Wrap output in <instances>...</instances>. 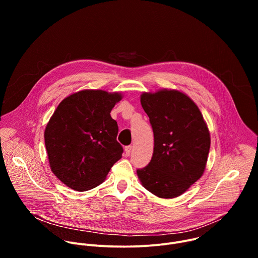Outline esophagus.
Returning <instances> with one entry per match:
<instances>
[{
    "label": "esophagus",
    "mask_w": 258,
    "mask_h": 258,
    "mask_svg": "<svg viewBox=\"0 0 258 258\" xmlns=\"http://www.w3.org/2000/svg\"><path fill=\"white\" fill-rule=\"evenodd\" d=\"M132 146H126L124 148V153H125V156H130L131 155V152H132Z\"/></svg>",
    "instance_id": "obj_1"
}]
</instances>
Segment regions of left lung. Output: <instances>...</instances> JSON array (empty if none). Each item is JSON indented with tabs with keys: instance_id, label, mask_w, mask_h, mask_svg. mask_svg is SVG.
Returning <instances> with one entry per match:
<instances>
[{
	"instance_id": "left-lung-1",
	"label": "left lung",
	"mask_w": 258,
	"mask_h": 258,
	"mask_svg": "<svg viewBox=\"0 0 258 258\" xmlns=\"http://www.w3.org/2000/svg\"><path fill=\"white\" fill-rule=\"evenodd\" d=\"M141 104L154 134L149 164L137 173L145 189L159 198L185 193L203 174L210 134L197 105L175 90L143 93Z\"/></svg>"
}]
</instances>
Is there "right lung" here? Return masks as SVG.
Instances as JSON below:
<instances>
[{"mask_svg":"<svg viewBox=\"0 0 258 258\" xmlns=\"http://www.w3.org/2000/svg\"><path fill=\"white\" fill-rule=\"evenodd\" d=\"M119 93L85 90L65 98L45 130L53 173L70 189L91 190L122 156L117 122L110 115Z\"/></svg>","mask_w":258,"mask_h":258,"instance_id":"obj_1","label":"right lung"}]
</instances>
